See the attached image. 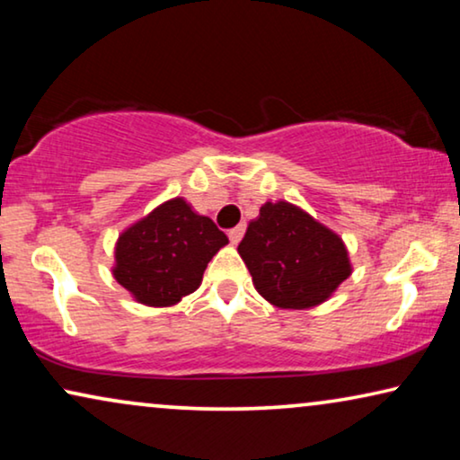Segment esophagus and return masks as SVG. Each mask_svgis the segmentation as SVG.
<instances>
[{
    "instance_id": "1",
    "label": "esophagus",
    "mask_w": 460,
    "mask_h": 460,
    "mask_svg": "<svg viewBox=\"0 0 460 460\" xmlns=\"http://www.w3.org/2000/svg\"><path fill=\"white\" fill-rule=\"evenodd\" d=\"M243 234H244V224H238L236 228H232V230L228 232V238H230V243H232V244H238V243H241Z\"/></svg>"
}]
</instances>
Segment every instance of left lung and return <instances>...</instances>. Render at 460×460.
<instances>
[{
	"label": "left lung",
	"mask_w": 460,
	"mask_h": 460,
	"mask_svg": "<svg viewBox=\"0 0 460 460\" xmlns=\"http://www.w3.org/2000/svg\"><path fill=\"white\" fill-rule=\"evenodd\" d=\"M255 291L280 310H310L349 279L343 238L299 205L268 200L238 244Z\"/></svg>",
	"instance_id": "obj_1"
}]
</instances>
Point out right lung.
Instances as JSON below:
<instances>
[{
  "instance_id": "1",
  "label": "right lung",
  "mask_w": 460,
  "mask_h": 460,
  "mask_svg": "<svg viewBox=\"0 0 460 460\" xmlns=\"http://www.w3.org/2000/svg\"><path fill=\"white\" fill-rule=\"evenodd\" d=\"M226 244L228 236L211 217L173 197L119 234L111 272L137 304L172 307L197 291L207 263Z\"/></svg>"
}]
</instances>
